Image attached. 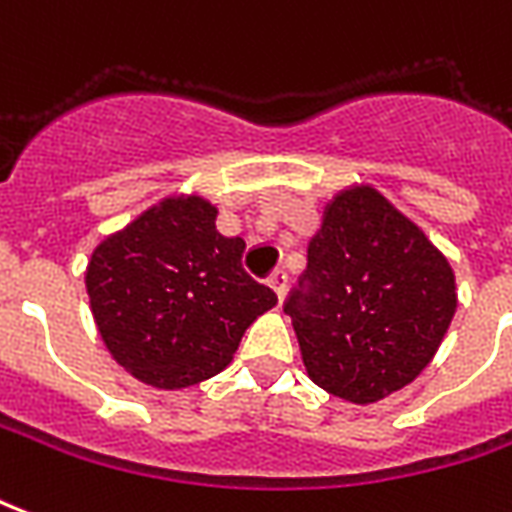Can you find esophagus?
<instances>
[{
    "mask_svg": "<svg viewBox=\"0 0 512 512\" xmlns=\"http://www.w3.org/2000/svg\"><path fill=\"white\" fill-rule=\"evenodd\" d=\"M268 285L274 287V293L279 295V301H285L287 290H290V285H287V271H285V268H279V271H274V274L268 276Z\"/></svg>",
    "mask_w": 512,
    "mask_h": 512,
    "instance_id": "esophagus-1",
    "label": "esophagus"
}]
</instances>
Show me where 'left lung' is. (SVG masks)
I'll use <instances>...</instances> for the list:
<instances>
[{
  "instance_id": "1",
  "label": "left lung",
  "mask_w": 512,
  "mask_h": 512,
  "mask_svg": "<svg viewBox=\"0 0 512 512\" xmlns=\"http://www.w3.org/2000/svg\"><path fill=\"white\" fill-rule=\"evenodd\" d=\"M453 312L448 260L374 189H352L328 206L285 301L309 377L355 404L415 380Z\"/></svg>"
}]
</instances>
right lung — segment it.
Wrapping results in <instances>:
<instances>
[{
    "instance_id": "add662e5",
    "label": "right lung",
    "mask_w": 512,
    "mask_h": 512,
    "mask_svg": "<svg viewBox=\"0 0 512 512\" xmlns=\"http://www.w3.org/2000/svg\"><path fill=\"white\" fill-rule=\"evenodd\" d=\"M244 238L217 208L165 200L94 249L86 290L105 347L138 380L187 388L222 372L257 314L276 304L244 268Z\"/></svg>"
}]
</instances>
